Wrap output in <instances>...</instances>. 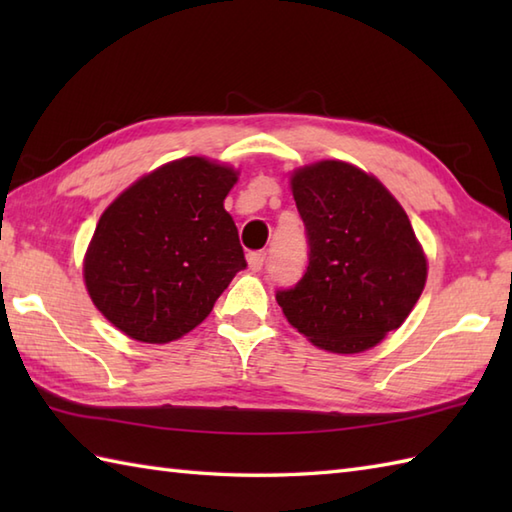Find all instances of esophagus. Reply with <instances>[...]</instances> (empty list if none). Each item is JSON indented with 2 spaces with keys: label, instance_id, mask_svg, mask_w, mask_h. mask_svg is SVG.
Segmentation results:
<instances>
[{
  "label": "esophagus",
  "instance_id": "1",
  "mask_svg": "<svg viewBox=\"0 0 512 512\" xmlns=\"http://www.w3.org/2000/svg\"><path fill=\"white\" fill-rule=\"evenodd\" d=\"M248 268L250 270H262L264 262H266V253L264 250H255V253H248Z\"/></svg>",
  "mask_w": 512,
  "mask_h": 512
}]
</instances>
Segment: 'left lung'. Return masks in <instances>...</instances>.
I'll return each mask as SVG.
<instances>
[{
    "label": "left lung",
    "mask_w": 512,
    "mask_h": 512,
    "mask_svg": "<svg viewBox=\"0 0 512 512\" xmlns=\"http://www.w3.org/2000/svg\"><path fill=\"white\" fill-rule=\"evenodd\" d=\"M308 235V268L277 290L290 325L321 350L358 354L400 328L422 295L427 257L398 200L350 162L321 160L290 178Z\"/></svg>",
    "instance_id": "1"
}]
</instances>
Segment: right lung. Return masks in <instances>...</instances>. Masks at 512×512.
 I'll return each instance as SVG.
<instances>
[{
    "label": "right lung",
    "mask_w": 512,
    "mask_h": 512,
    "mask_svg": "<svg viewBox=\"0 0 512 512\" xmlns=\"http://www.w3.org/2000/svg\"><path fill=\"white\" fill-rule=\"evenodd\" d=\"M237 171L200 156L136 180L101 215L83 262L94 306L143 343H169L213 310L246 268L224 198Z\"/></svg>",
    "instance_id": "add662e5"
}]
</instances>
